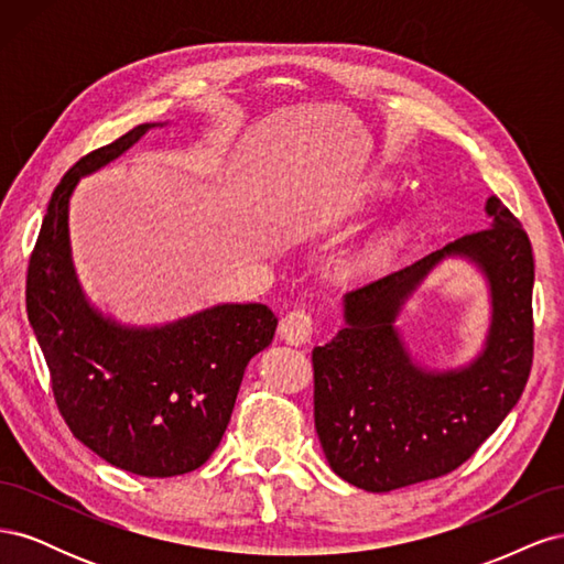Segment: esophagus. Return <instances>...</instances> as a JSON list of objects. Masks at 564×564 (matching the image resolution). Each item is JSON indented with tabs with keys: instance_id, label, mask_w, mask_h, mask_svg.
I'll list each match as a JSON object with an SVG mask.
<instances>
[{
	"instance_id": "esophagus-1",
	"label": "esophagus",
	"mask_w": 564,
	"mask_h": 564,
	"mask_svg": "<svg viewBox=\"0 0 564 564\" xmlns=\"http://www.w3.org/2000/svg\"><path fill=\"white\" fill-rule=\"evenodd\" d=\"M313 336V319L305 311H292L280 322V338L289 346H305Z\"/></svg>"
}]
</instances>
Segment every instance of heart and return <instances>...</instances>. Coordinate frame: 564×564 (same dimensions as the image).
<instances>
[{"instance_id":"1","label":"heart","mask_w":564,"mask_h":564,"mask_svg":"<svg viewBox=\"0 0 564 564\" xmlns=\"http://www.w3.org/2000/svg\"><path fill=\"white\" fill-rule=\"evenodd\" d=\"M395 193V183L383 176H369L360 183V195H357V209L369 212L381 207ZM406 237V228L402 224H390L379 228L369 240L352 253L350 259V272H369L383 268L392 261V256L402 247Z\"/></svg>"}]
</instances>
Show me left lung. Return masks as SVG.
Returning a JSON list of instances; mask_svg holds the SVG:
<instances>
[{
    "label": "left lung",
    "mask_w": 564,
    "mask_h": 564,
    "mask_svg": "<svg viewBox=\"0 0 564 564\" xmlns=\"http://www.w3.org/2000/svg\"><path fill=\"white\" fill-rule=\"evenodd\" d=\"M485 230L344 294V327L315 346V431L332 470L365 491H392L468 460L522 395L532 369L534 256L520 220L487 197ZM486 280L490 324L468 364L420 362L397 322L445 260Z\"/></svg>",
    "instance_id": "8db88e82"
}]
</instances>
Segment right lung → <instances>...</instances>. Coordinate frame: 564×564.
Returning <instances> with one entry per match:
<instances>
[{
    "label": "right lung",
    "instance_id": "1",
    "mask_svg": "<svg viewBox=\"0 0 564 564\" xmlns=\"http://www.w3.org/2000/svg\"><path fill=\"white\" fill-rule=\"evenodd\" d=\"M164 124L131 129L63 176L28 268V319L65 423L108 464L143 477L207 464L249 360L278 329L265 303H216L172 322L129 324L100 311L82 289L70 247L75 187Z\"/></svg>",
    "mask_w": 564,
    "mask_h": 564
}]
</instances>
